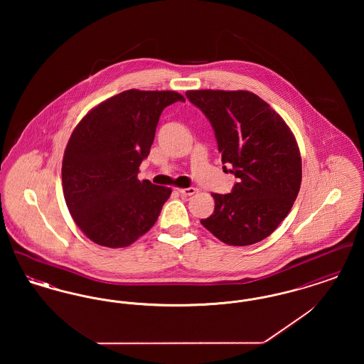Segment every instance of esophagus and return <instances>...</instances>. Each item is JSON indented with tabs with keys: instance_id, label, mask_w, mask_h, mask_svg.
Returning a JSON list of instances; mask_svg holds the SVG:
<instances>
[{
	"instance_id": "obj_1",
	"label": "esophagus",
	"mask_w": 364,
	"mask_h": 364,
	"mask_svg": "<svg viewBox=\"0 0 364 364\" xmlns=\"http://www.w3.org/2000/svg\"><path fill=\"white\" fill-rule=\"evenodd\" d=\"M177 191L180 192L181 196H191V195H193L196 192L193 187H190V188H178Z\"/></svg>"
}]
</instances>
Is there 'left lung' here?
<instances>
[{
	"label": "left lung",
	"mask_w": 364,
	"mask_h": 364,
	"mask_svg": "<svg viewBox=\"0 0 364 364\" xmlns=\"http://www.w3.org/2000/svg\"><path fill=\"white\" fill-rule=\"evenodd\" d=\"M186 95L208 117L223 164L237 178L230 193H211L215 208L200 224L229 245L266 239L291 211L301 184L292 131L250 91L192 90Z\"/></svg>",
	"instance_id": "obj_1"
}]
</instances>
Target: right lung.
Masks as SVG:
<instances>
[{"mask_svg":"<svg viewBox=\"0 0 364 364\" xmlns=\"http://www.w3.org/2000/svg\"><path fill=\"white\" fill-rule=\"evenodd\" d=\"M184 97L176 91L127 90L95 106L70 135L63 190L76 225L109 248L136 242L156 224L172 190L139 181L162 110Z\"/></svg>","mask_w":364,"mask_h":364,"instance_id":"add662e5","label":"right lung"}]
</instances>
